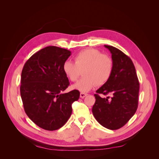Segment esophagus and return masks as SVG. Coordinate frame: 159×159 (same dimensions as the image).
Here are the masks:
<instances>
[{
  "instance_id": "1",
  "label": "esophagus",
  "mask_w": 159,
  "mask_h": 159,
  "mask_svg": "<svg viewBox=\"0 0 159 159\" xmlns=\"http://www.w3.org/2000/svg\"><path fill=\"white\" fill-rule=\"evenodd\" d=\"M88 95V94L87 93H83V92H81L80 93V98H84L85 96H87Z\"/></svg>"
}]
</instances>
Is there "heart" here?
<instances>
[{
    "label": "heart",
    "mask_w": 159,
    "mask_h": 159,
    "mask_svg": "<svg viewBox=\"0 0 159 159\" xmlns=\"http://www.w3.org/2000/svg\"><path fill=\"white\" fill-rule=\"evenodd\" d=\"M74 61L67 60L62 66L66 76L71 81L78 80L81 71L84 70V78L72 86L74 89L88 92L96 85L101 86L106 84L111 76L113 68L111 58L98 50H81L74 57Z\"/></svg>",
    "instance_id": "1"
}]
</instances>
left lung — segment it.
<instances>
[{"instance_id":"obj_1","label":"left lung","mask_w":159,"mask_h":159,"mask_svg":"<svg viewBox=\"0 0 159 159\" xmlns=\"http://www.w3.org/2000/svg\"><path fill=\"white\" fill-rule=\"evenodd\" d=\"M111 54L113 68L107 82L96 93L111 94L112 98H101L95 94L92 108L94 117L105 128L116 130L124 126L135 113L138 107L139 82L130 57L111 46H104Z\"/></svg>"}]
</instances>
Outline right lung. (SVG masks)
Returning <instances> with one entry per match:
<instances>
[{
    "mask_svg": "<svg viewBox=\"0 0 159 159\" xmlns=\"http://www.w3.org/2000/svg\"><path fill=\"white\" fill-rule=\"evenodd\" d=\"M70 55L68 50L47 46L33 54L22 71L24 109L34 123L48 131L64 125L71 115V104L80 98L75 89L62 93L70 85L62 66Z\"/></svg>",
    "mask_w": 159,
    "mask_h": 159,
    "instance_id": "add662e5",
    "label": "right lung"
}]
</instances>
